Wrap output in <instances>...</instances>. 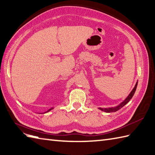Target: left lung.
Masks as SVG:
<instances>
[{
	"label": "left lung",
	"mask_w": 155,
	"mask_h": 155,
	"mask_svg": "<svg viewBox=\"0 0 155 155\" xmlns=\"http://www.w3.org/2000/svg\"><path fill=\"white\" fill-rule=\"evenodd\" d=\"M137 84H138V82H137V84H136L134 87L133 88V90H132L131 91V92L130 93V94L128 96V97H126V98L122 102H121L120 104H119L118 106H116V107H112V108H99L100 110H102V111H104L105 112H116L118 111V110L121 109L123 106H125L126 104H127L129 101H130L131 100V98L132 97V96H134V94L135 93V91H136V89H137Z\"/></svg>",
	"instance_id": "obj_1"
}]
</instances>
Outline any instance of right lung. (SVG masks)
<instances>
[{"instance_id": "1", "label": "right lung", "mask_w": 155, "mask_h": 155, "mask_svg": "<svg viewBox=\"0 0 155 155\" xmlns=\"http://www.w3.org/2000/svg\"><path fill=\"white\" fill-rule=\"evenodd\" d=\"M52 109H53V108H51V109H49V110H47V112H45V113H46V112H49V111H50V110H51Z\"/></svg>"}]
</instances>
